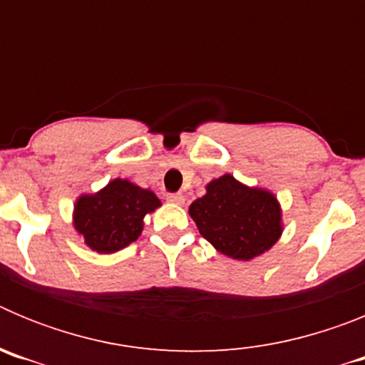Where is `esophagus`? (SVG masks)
Here are the masks:
<instances>
[{"mask_svg":"<svg viewBox=\"0 0 365 365\" xmlns=\"http://www.w3.org/2000/svg\"><path fill=\"white\" fill-rule=\"evenodd\" d=\"M166 199L170 202H173V205H182L185 202V195L182 193H168Z\"/></svg>","mask_w":365,"mask_h":365,"instance_id":"esophagus-1","label":"esophagus"}]
</instances>
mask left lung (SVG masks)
I'll use <instances>...</instances> for the list:
<instances>
[{
  "label": "left lung",
  "instance_id": "8db88e82",
  "mask_svg": "<svg viewBox=\"0 0 365 365\" xmlns=\"http://www.w3.org/2000/svg\"><path fill=\"white\" fill-rule=\"evenodd\" d=\"M190 215L217 252L240 261L261 256L283 232L276 195L245 186L230 173L206 185L205 195L190 205Z\"/></svg>",
  "mask_w": 365,
  "mask_h": 365
}]
</instances>
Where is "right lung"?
Masks as SVG:
<instances>
[{
	"instance_id": "right-lung-1",
	"label": "right lung",
	"mask_w": 365,
	"mask_h": 365,
	"mask_svg": "<svg viewBox=\"0 0 365 365\" xmlns=\"http://www.w3.org/2000/svg\"><path fill=\"white\" fill-rule=\"evenodd\" d=\"M159 206V197L151 190L113 179L100 192L76 199L73 225L91 250L111 254L133 243L143 232L146 214Z\"/></svg>"
}]
</instances>
